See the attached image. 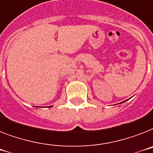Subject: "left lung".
<instances>
[{
    "label": "left lung",
    "mask_w": 153,
    "mask_h": 153,
    "mask_svg": "<svg viewBox=\"0 0 153 153\" xmlns=\"http://www.w3.org/2000/svg\"><path fill=\"white\" fill-rule=\"evenodd\" d=\"M124 102H126V101H124ZM123 102H120V103H123Z\"/></svg>",
    "instance_id": "8db88e82"
}]
</instances>
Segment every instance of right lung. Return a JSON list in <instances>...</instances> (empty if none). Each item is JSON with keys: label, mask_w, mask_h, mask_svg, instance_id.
Returning a JSON list of instances; mask_svg holds the SVG:
<instances>
[{"label": "right lung", "mask_w": 153, "mask_h": 153, "mask_svg": "<svg viewBox=\"0 0 153 153\" xmlns=\"http://www.w3.org/2000/svg\"><path fill=\"white\" fill-rule=\"evenodd\" d=\"M53 107V106H50V107Z\"/></svg>", "instance_id": "obj_1"}]
</instances>
